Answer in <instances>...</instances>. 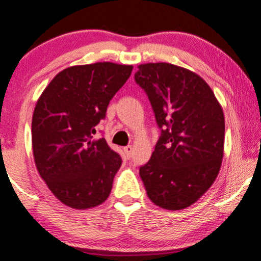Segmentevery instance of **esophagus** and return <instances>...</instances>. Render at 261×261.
Returning a JSON list of instances; mask_svg holds the SVG:
<instances>
[{"label": "esophagus", "instance_id": "1", "mask_svg": "<svg viewBox=\"0 0 261 261\" xmlns=\"http://www.w3.org/2000/svg\"><path fill=\"white\" fill-rule=\"evenodd\" d=\"M124 151H125L126 156H127L128 159H130V157H131V154H133L134 147H133V146H131V145H128V146H126V147H124Z\"/></svg>", "mask_w": 261, "mask_h": 261}]
</instances>
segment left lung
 I'll list each match as a JSON object with an SVG mask.
<instances>
[{
	"label": "left lung",
	"mask_w": 261,
	"mask_h": 261,
	"mask_svg": "<svg viewBox=\"0 0 261 261\" xmlns=\"http://www.w3.org/2000/svg\"><path fill=\"white\" fill-rule=\"evenodd\" d=\"M135 80L147 94L161 136L140 167L156 205L181 211L196 203L218 176L224 151V114L198 74L170 64L139 65Z\"/></svg>",
	"instance_id": "left-lung-1"
}]
</instances>
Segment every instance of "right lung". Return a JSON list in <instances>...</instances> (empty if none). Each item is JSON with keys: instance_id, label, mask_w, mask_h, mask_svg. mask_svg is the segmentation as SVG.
<instances>
[{"instance_id": "1", "label": "right lung", "mask_w": 261, "mask_h": 261, "mask_svg": "<svg viewBox=\"0 0 261 261\" xmlns=\"http://www.w3.org/2000/svg\"><path fill=\"white\" fill-rule=\"evenodd\" d=\"M133 65L99 62L57 74L37 100L32 117L34 163L63 204L89 210L108 199L121 157L95 139V126Z\"/></svg>"}]
</instances>
